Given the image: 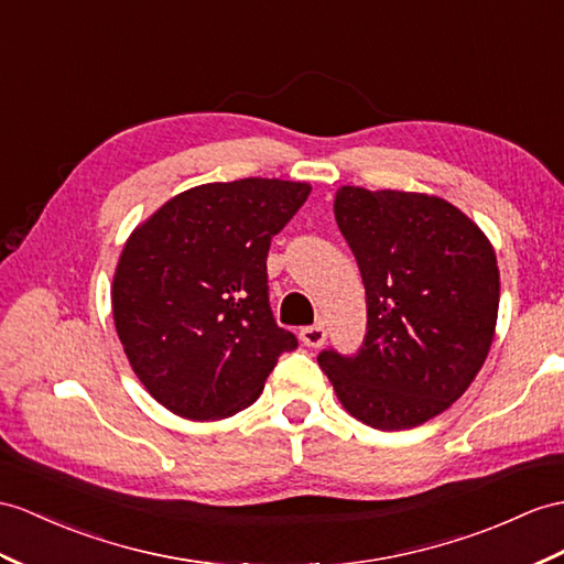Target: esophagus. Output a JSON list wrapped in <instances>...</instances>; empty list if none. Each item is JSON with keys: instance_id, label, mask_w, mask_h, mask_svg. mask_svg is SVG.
<instances>
[{"instance_id": "1", "label": "esophagus", "mask_w": 564, "mask_h": 564, "mask_svg": "<svg viewBox=\"0 0 564 564\" xmlns=\"http://www.w3.org/2000/svg\"><path fill=\"white\" fill-rule=\"evenodd\" d=\"M299 337L304 341L306 347H323L325 339H327V329L325 325H308V327H301L299 329Z\"/></svg>"}]
</instances>
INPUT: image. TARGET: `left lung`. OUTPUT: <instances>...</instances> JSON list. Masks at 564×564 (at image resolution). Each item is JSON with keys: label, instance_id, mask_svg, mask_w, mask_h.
Masks as SVG:
<instances>
[{"label": "left lung", "instance_id": "1", "mask_svg": "<svg viewBox=\"0 0 564 564\" xmlns=\"http://www.w3.org/2000/svg\"><path fill=\"white\" fill-rule=\"evenodd\" d=\"M335 217L366 286L356 354L318 364L351 416L406 431L457 402L484 366L500 304L496 251L443 198L341 186Z\"/></svg>", "mask_w": 564, "mask_h": 564}]
</instances>
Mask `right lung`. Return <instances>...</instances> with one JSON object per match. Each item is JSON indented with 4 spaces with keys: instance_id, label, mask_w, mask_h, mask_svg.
Masks as SVG:
<instances>
[{
    "instance_id": "right-lung-1",
    "label": "right lung",
    "mask_w": 564,
    "mask_h": 564,
    "mask_svg": "<svg viewBox=\"0 0 564 564\" xmlns=\"http://www.w3.org/2000/svg\"><path fill=\"white\" fill-rule=\"evenodd\" d=\"M308 184L239 178L174 196L133 231L112 284L117 335L145 390L191 421L235 416L299 339L268 294L274 235Z\"/></svg>"
}]
</instances>
